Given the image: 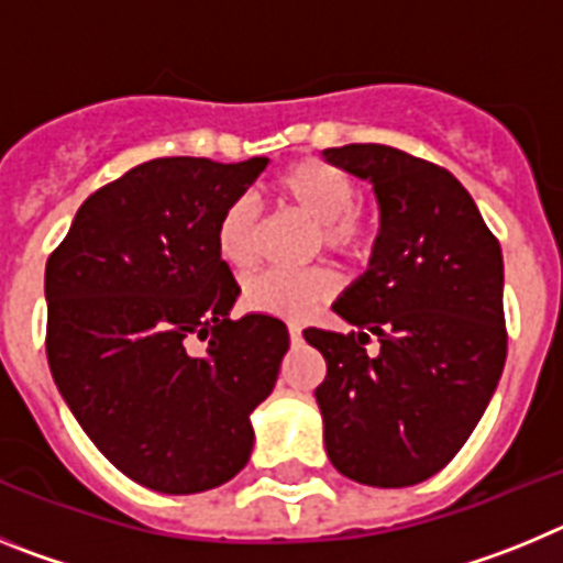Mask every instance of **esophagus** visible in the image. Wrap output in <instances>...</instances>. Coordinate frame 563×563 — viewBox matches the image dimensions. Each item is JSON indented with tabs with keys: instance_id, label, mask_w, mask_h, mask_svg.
Instances as JSON below:
<instances>
[{
	"instance_id": "1",
	"label": "esophagus",
	"mask_w": 563,
	"mask_h": 563,
	"mask_svg": "<svg viewBox=\"0 0 563 563\" xmlns=\"http://www.w3.org/2000/svg\"><path fill=\"white\" fill-rule=\"evenodd\" d=\"M287 332H290V341L292 343L301 341V327H298V324H287Z\"/></svg>"
}]
</instances>
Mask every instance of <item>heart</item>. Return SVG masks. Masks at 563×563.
I'll return each instance as SVG.
<instances>
[{"label": "heart", "mask_w": 563, "mask_h": 563, "mask_svg": "<svg viewBox=\"0 0 563 563\" xmlns=\"http://www.w3.org/2000/svg\"><path fill=\"white\" fill-rule=\"evenodd\" d=\"M278 197L318 225V245L341 258L361 262L375 247V231L357 211V186L327 163H298L276 180ZM262 213L253 197H233L220 211L213 228V245L225 265L247 271L258 258ZM338 276L330 267L310 271H262L242 287L247 310L276 318L310 316L318 305L335 296Z\"/></svg>", "instance_id": "heart-1"}]
</instances>
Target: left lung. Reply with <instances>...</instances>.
<instances>
[{
  "mask_svg": "<svg viewBox=\"0 0 563 563\" xmlns=\"http://www.w3.org/2000/svg\"><path fill=\"white\" fill-rule=\"evenodd\" d=\"M324 157L369 180L380 206L369 271L332 305L357 332L305 330L327 361V456L361 485L409 487L454 460L505 369L499 239L449 168L380 143Z\"/></svg>",
  "mask_w": 563,
  "mask_h": 563,
  "instance_id": "8db88e82",
  "label": "left lung"
}]
</instances>
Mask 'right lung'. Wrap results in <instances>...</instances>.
Instances as JSON below:
<instances>
[{"instance_id":"1","label":"right lung","mask_w":563,"mask_h":563,"mask_svg":"<svg viewBox=\"0 0 563 563\" xmlns=\"http://www.w3.org/2000/svg\"><path fill=\"white\" fill-rule=\"evenodd\" d=\"M265 168L141 163L89 194L47 258L53 380L96 449L157 494H202L247 465L251 411L290 346L278 318L228 316L239 285L213 245L222 208Z\"/></svg>"}]
</instances>
